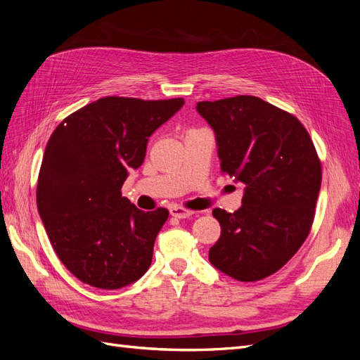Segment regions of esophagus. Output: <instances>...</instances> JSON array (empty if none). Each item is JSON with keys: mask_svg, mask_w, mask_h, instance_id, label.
Wrapping results in <instances>:
<instances>
[{"mask_svg": "<svg viewBox=\"0 0 360 360\" xmlns=\"http://www.w3.org/2000/svg\"><path fill=\"white\" fill-rule=\"evenodd\" d=\"M169 213H171V216H176V217H180V219H184V217H189V216H192L195 212H193V210L186 209V207L174 205V207H171Z\"/></svg>", "mask_w": 360, "mask_h": 360, "instance_id": "obj_1", "label": "esophagus"}]
</instances>
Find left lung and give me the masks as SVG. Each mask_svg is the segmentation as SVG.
Listing matches in <instances>:
<instances>
[{"label": "left lung", "mask_w": 360, "mask_h": 360, "mask_svg": "<svg viewBox=\"0 0 360 360\" xmlns=\"http://www.w3.org/2000/svg\"><path fill=\"white\" fill-rule=\"evenodd\" d=\"M213 127L221 171L245 184L234 213L214 209L221 237L210 263L240 282L264 279L307 240L321 186V160L297 117L257 96L198 102Z\"/></svg>", "instance_id": "left-lung-1"}]
</instances>
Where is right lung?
Here are the masks:
<instances>
[{
	"mask_svg": "<svg viewBox=\"0 0 360 360\" xmlns=\"http://www.w3.org/2000/svg\"><path fill=\"white\" fill-rule=\"evenodd\" d=\"M181 97L106 96L53 130L37 181L49 242L73 276L102 290L132 284L148 270L169 212H143L122 197L129 168L143 165L148 138L183 106Z\"/></svg>",
	"mask_w": 360,
	"mask_h": 360,
	"instance_id": "right-lung-1",
	"label": "right lung"
}]
</instances>
